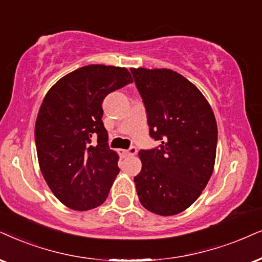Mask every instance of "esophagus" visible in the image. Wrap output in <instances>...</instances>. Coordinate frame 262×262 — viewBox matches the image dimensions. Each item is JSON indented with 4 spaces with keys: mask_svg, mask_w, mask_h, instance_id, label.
<instances>
[{
    "mask_svg": "<svg viewBox=\"0 0 262 262\" xmlns=\"http://www.w3.org/2000/svg\"><path fill=\"white\" fill-rule=\"evenodd\" d=\"M137 152H138L137 147H134V146L128 148V150H120V154L123 156H134V155H137Z\"/></svg>",
    "mask_w": 262,
    "mask_h": 262,
    "instance_id": "obj_1",
    "label": "esophagus"
}]
</instances>
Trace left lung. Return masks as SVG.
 <instances>
[{
    "label": "left lung",
    "instance_id": "8db88e82",
    "mask_svg": "<svg viewBox=\"0 0 262 262\" xmlns=\"http://www.w3.org/2000/svg\"><path fill=\"white\" fill-rule=\"evenodd\" d=\"M160 147L141 150L134 178L142 207L162 216L187 209L213 174L217 125L209 102L183 75L169 69H130Z\"/></svg>",
    "mask_w": 262,
    "mask_h": 262
}]
</instances>
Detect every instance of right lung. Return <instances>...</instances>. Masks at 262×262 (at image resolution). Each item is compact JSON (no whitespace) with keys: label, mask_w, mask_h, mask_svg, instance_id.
Instances as JSON below:
<instances>
[{"label":"right lung","mask_w":262,"mask_h":262,"mask_svg":"<svg viewBox=\"0 0 262 262\" xmlns=\"http://www.w3.org/2000/svg\"><path fill=\"white\" fill-rule=\"evenodd\" d=\"M125 68L87 65L49 89L35 125L41 173L54 196L74 210L104 203L118 169V155L107 145L101 104L108 93L132 83ZM98 137L97 145L91 140Z\"/></svg>","instance_id":"right-lung-1"}]
</instances>
